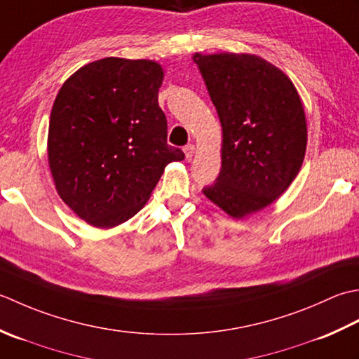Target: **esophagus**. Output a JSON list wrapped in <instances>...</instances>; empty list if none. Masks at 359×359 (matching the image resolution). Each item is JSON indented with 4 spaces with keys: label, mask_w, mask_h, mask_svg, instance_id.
Returning <instances> with one entry per match:
<instances>
[{
    "label": "esophagus",
    "mask_w": 359,
    "mask_h": 359,
    "mask_svg": "<svg viewBox=\"0 0 359 359\" xmlns=\"http://www.w3.org/2000/svg\"><path fill=\"white\" fill-rule=\"evenodd\" d=\"M184 155L187 159L192 158L195 155V145L194 144H187L184 147Z\"/></svg>",
    "instance_id": "1"
}]
</instances>
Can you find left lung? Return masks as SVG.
Here are the masks:
<instances>
[{"instance_id": "8db88e82", "label": "left lung", "mask_w": 359, "mask_h": 359, "mask_svg": "<svg viewBox=\"0 0 359 359\" xmlns=\"http://www.w3.org/2000/svg\"><path fill=\"white\" fill-rule=\"evenodd\" d=\"M222 122V170L203 194L233 218L266 208L290 187L306 149V121L285 72L252 54L196 53Z\"/></svg>"}]
</instances>
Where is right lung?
I'll list each match as a JSON object with an SVG mask.
<instances>
[{
	"mask_svg": "<svg viewBox=\"0 0 359 359\" xmlns=\"http://www.w3.org/2000/svg\"><path fill=\"white\" fill-rule=\"evenodd\" d=\"M163 79L156 62L107 57L76 71L58 91L49 169L60 198L88 224L127 222L147 203L165 165L184 159L167 144L158 104Z\"/></svg>",
	"mask_w": 359,
	"mask_h": 359,
	"instance_id": "1",
	"label": "right lung"
}]
</instances>
